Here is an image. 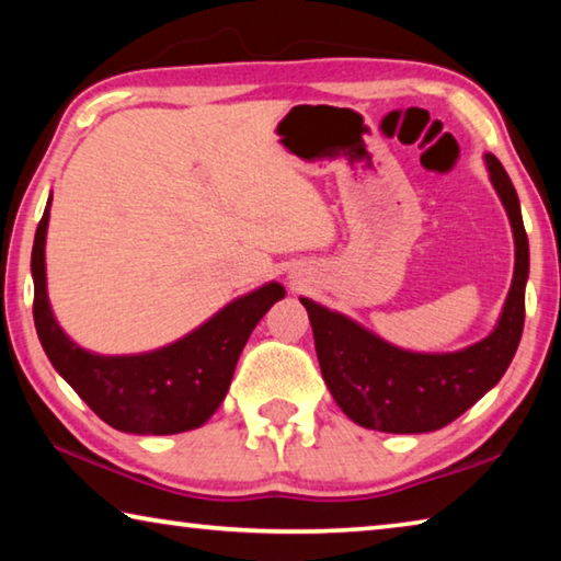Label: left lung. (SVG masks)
<instances>
[{
    "label": "left lung",
    "mask_w": 561,
    "mask_h": 561,
    "mask_svg": "<svg viewBox=\"0 0 561 561\" xmlns=\"http://www.w3.org/2000/svg\"><path fill=\"white\" fill-rule=\"evenodd\" d=\"M488 173L515 234V277L492 334L453 354L403 351L339 311L301 297L309 311L321 376L351 421L381 433H431L478 403L519 346L525 327L529 244L519 201L500 160L485 153Z\"/></svg>",
    "instance_id": "1"
}]
</instances>
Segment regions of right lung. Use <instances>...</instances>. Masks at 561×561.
Wrapping results in <instances>:
<instances>
[{"mask_svg": "<svg viewBox=\"0 0 561 561\" xmlns=\"http://www.w3.org/2000/svg\"><path fill=\"white\" fill-rule=\"evenodd\" d=\"M49 203L32 250L34 324L51 366L111 428L173 435L201 428L230 388L237 358L257 321L284 297L277 282L237 297L175 344L136 356H99L64 334L46 297L44 244Z\"/></svg>", "mask_w": 561, "mask_h": 561, "instance_id": "right-lung-1", "label": "right lung"}]
</instances>
